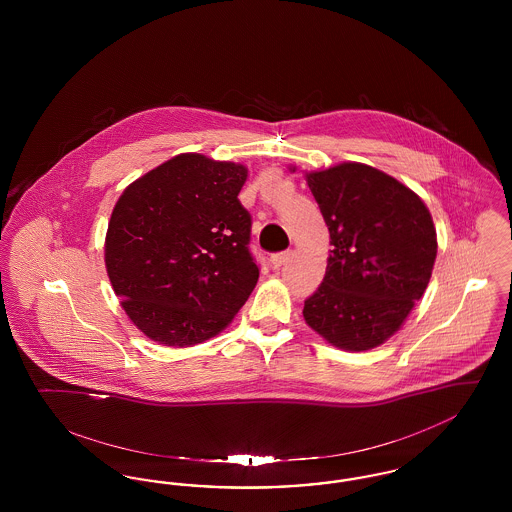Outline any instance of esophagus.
I'll use <instances>...</instances> for the list:
<instances>
[{"label": "esophagus", "instance_id": "1", "mask_svg": "<svg viewBox=\"0 0 512 512\" xmlns=\"http://www.w3.org/2000/svg\"><path fill=\"white\" fill-rule=\"evenodd\" d=\"M290 255H292V251H282V253L272 255V257H270V267L280 268L282 265H286L288 259H290Z\"/></svg>", "mask_w": 512, "mask_h": 512}]
</instances>
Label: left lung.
I'll use <instances>...</instances> for the list:
<instances>
[{"instance_id": "obj_1", "label": "left lung", "mask_w": 512, "mask_h": 512, "mask_svg": "<svg viewBox=\"0 0 512 512\" xmlns=\"http://www.w3.org/2000/svg\"><path fill=\"white\" fill-rule=\"evenodd\" d=\"M334 249L305 322L347 351L391 338L424 295L438 253L424 201L390 174L363 163L307 172Z\"/></svg>"}]
</instances>
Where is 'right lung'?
<instances>
[{
	"mask_svg": "<svg viewBox=\"0 0 512 512\" xmlns=\"http://www.w3.org/2000/svg\"><path fill=\"white\" fill-rule=\"evenodd\" d=\"M240 163L180 153L122 192L105 267L122 309L149 340L190 347L215 338L259 280Z\"/></svg>",
	"mask_w": 512,
	"mask_h": 512,
	"instance_id": "1",
	"label": "right lung"
}]
</instances>
